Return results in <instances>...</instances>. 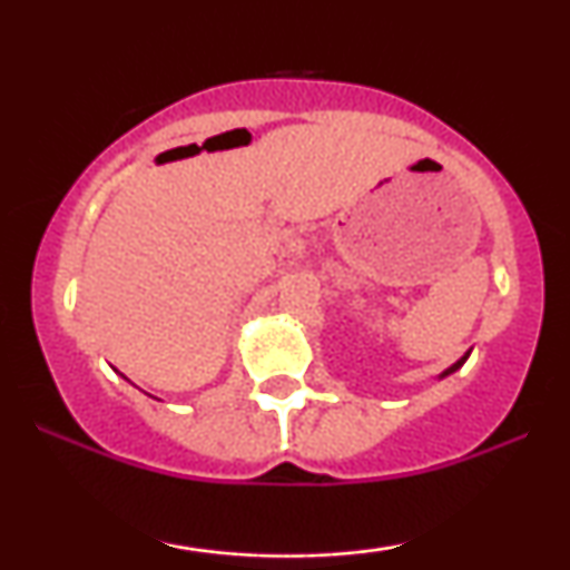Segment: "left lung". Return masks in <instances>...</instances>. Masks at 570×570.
Returning a JSON list of instances; mask_svg holds the SVG:
<instances>
[{"instance_id": "8db88e82", "label": "left lung", "mask_w": 570, "mask_h": 570, "mask_svg": "<svg viewBox=\"0 0 570 570\" xmlns=\"http://www.w3.org/2000/svg\"><path fill=\"white\" fill-rule=\"evenodd\" d=\"M469 353H472V351H469ZM469 353H466V356H461V358H458V362L453 364V367H448V370H444L440 377H448V375H453L455 370H461V367H463V362H466V358H469Z\"/></svg>"}]
</instances>
